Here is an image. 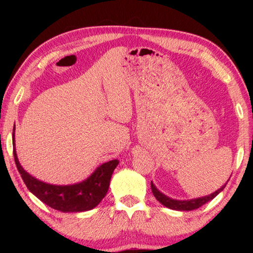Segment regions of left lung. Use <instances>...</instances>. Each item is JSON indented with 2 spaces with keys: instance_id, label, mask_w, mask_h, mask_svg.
Wrapping results in <instances>:
<instances>
[{
  "instance_id": "left-lung-1",
  "label": "left lung",
  "mask_w": 253,
  "mask_h": 253,
  "mask_svg": "<svg viewBox=\"0 0 253 253\" xmlns=\"http://www.w3.org/2000/svg\"><path fill=\"white\" fill-rule=\"evenodd\" d=\"M226 184H224L223 186L219 190L214 192V193L207 195V196H202V198L199 199H192V200H187V201H179V200H174L170 199L169 196H166L165 194H163L162 192H160L156 188V186L154 185L153 182H151V187H152V192L154 196H155L156 200L158 202L162 203L164 207L172 209V210H176V211H192V210L199 209L200 207H202L203 204L208 203L209 201L213 200L215 196L220 193V192L223 191V188L225 187Z\"/></svg>"
}]
</instances>
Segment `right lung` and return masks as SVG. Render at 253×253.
<instances>
[{"mask_svg": "<svg viewBox=\"0 0 253 253\" xmlns=\"http://www.w3.org/2000/svg\"><path fill=\"white\" fill-rule=\"evenodd\" d=\"M13 128V155L23 182L29 191L50 208L60 212H84L96 208L105 198L114 169L119 161L113 160L101 164L90 176L84 181L72 185H52L39 181L25 172L18 160L14 144Z\"/></svg>", "mask_w": 253, "mask_h": 253, "instance_id": "add662e5", "label": "right lung"}]
</instances>
